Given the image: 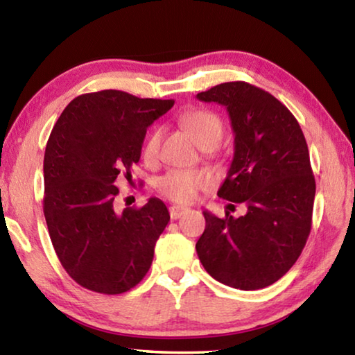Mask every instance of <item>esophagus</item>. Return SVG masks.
Segmentation results:
<instances>
[{
	"mask_svg": "<svg viewBox=\"0 0 355 355\" xmlns=\"http://www.w3.org/2000/svg\"><path fill=\"white\" fill-rule=\"evenodd\" d=\"M186 211H188V208H184V207L173 205V207L169 208V213H171V218H172V219H180Z\"/></svg>",
	"mask_w": 355,
	"mask_h": 355,
	"instance_id": "1",
	"label": "esophagus"
}]
</instances>
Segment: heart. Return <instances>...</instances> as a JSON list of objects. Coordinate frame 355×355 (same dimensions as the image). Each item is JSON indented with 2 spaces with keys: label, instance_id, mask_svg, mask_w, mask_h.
Here are the masks:
<instances>
[{
  "label": "heart",
  "instance_id": "heart-1",
  "mask_svg": "<svg viewBox=\"0 0 355 355\" xmlns=\"http://www.w3.org/2000/svg\"><path fill=\"white\" fill-rule=\"evenodd\" d=\"M180 125L203 150L214 148L224 135L222 119L216 112L203 110V107H194L183 112L180 117ZM159 141L161 130L153 128L142 146V158L147 163H153L158 158ZM208 183V175L200 171H171L158 178L156 189L164 199L178 205H186V203L194 202L199 191L207 188Z\"/></svg>",
  "mask_w": 355,
  "mask_h": 355
}]
</instances>
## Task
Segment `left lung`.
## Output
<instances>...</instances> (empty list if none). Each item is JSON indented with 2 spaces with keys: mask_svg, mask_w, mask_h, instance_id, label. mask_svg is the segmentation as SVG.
I'll list each match as a JSON object with an SVG mask.
<instances>
[{
  "mask_svg": "<svg viewBox=\"0 0 355 355\" xmlns=\"http://www.w3.org/2000/svg\"><path fill=\"white\" fill-rule=\"evenodd\" d=\"M197 98L227 107L235 155L218 196L248 205L239 218L203 211L197 255L220 284L266 288L290 271L311 230L316 183L307 142L290 110L249 83H222Z\"/></svg>",
  "mask_w": 355,
  "mask_h": 355,
  "instance_id": "8db88e82",
  "label": "left lung"
}]
</instances>
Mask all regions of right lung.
<instances>
[{"mask_svg": "<svg viewBox=\"0 0 355 355\" xmlns=\"http://www.w3.org/2000/svg\"><path fill=\"white\" fill-rule=\"evenodd\" d=\"M173 100L128 92L83 94L70 101L48 137L44 214L53 248L78 285L122 294L146 277L171 216L163 202L117 211V178H131L147 128Z\"/></svg>", "mask_w": 355, "mask_h": 355, "instance_id": "add662e5", "label": "right lung"}]
</instances>
